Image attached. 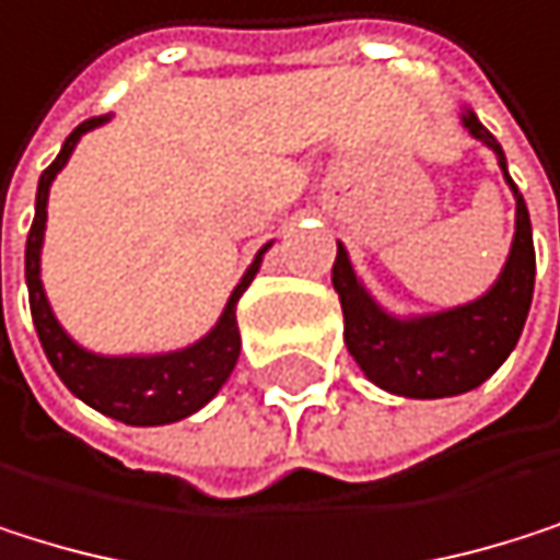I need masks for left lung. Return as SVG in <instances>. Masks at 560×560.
<instances>
[{
    "label": "left lung",
    "mask_w": 560,
    "mask_h": 560,
    "mask_svg": "<svg viewBox=\"0 0 560 560\" xmlns=\"http://www.w3.org/2000/svg\"><path fill=\"white\" fill-rule=\"evenodd\" d=\"M465 129L491 145L504 168V152L498 139L478 122V115H465ZM504 178L511 182L508 168ZM514 188V182H511ZM517 195V188H514ZM331 285L345 312V345L378 388L405 398H448L478 388L498 372L522 338L532 295H535V242L525 198L517 195V225L508 265L494 289L462 308L398 322L388 318L358 285L345 248L338 245L331 265Z\"/></svg>",
    "instance_id": "8db88e82"
}]
</instances>
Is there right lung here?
<instances>
[{
  "mask_svg": "<svg viewBox=\"0 0 560 560\" xmlns=\"http://www.w3.org/2000/svg\"><path fill=\"white\" fill-rule=\"evenodd\" d=\"M105 122V115L85 118L82 126H75L62 145V152L56 155V162L43 172L38 178V191H35V219L25 238V285H28V308H32V322L38 331V341L46 348L49 365L56 369V375L66 382V388L72 395H79L85 405H92L95 411L126 421V424H168L178 421L191 411L202 408L212 395H219V388L225 385V378L232 375L238 351H242V335L235 325V305L242 299V292L248 289V282L258 271L261 255L252 261V268L245 271V278L238 282V289L232 292L219 325L185 351H172V354H152V358H102L92 351H82L52 318V308L43 295V282H38V248H43V232H46V202H49V185L56 178V172L69 162L75 142L82 132L95 129Z\"/></svg>",
  "mask_w": 560,
  "mask_h": 560,
  "instance_id": "1",
  "label": "right lung"
}]
</instances>
